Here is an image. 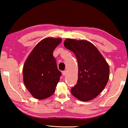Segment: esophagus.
<instances>
[{"mask_svg":"<svg viewBox=\"0 0 128 128\" xmlns=\"http://www.w3.org/2000/svg\"><path fill=\"white\" fill-rule=\"evenodd\" d=\"M66 74V71H63L62 72V75H63V76H64Z\"/></svg>","mask_w":128,"mask_h":128,"instance_id":"34e87169","label":"esophagus"}]
</instances>
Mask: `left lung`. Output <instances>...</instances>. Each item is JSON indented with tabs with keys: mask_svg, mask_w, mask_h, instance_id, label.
I'll list each match as a JSON object with an SVG mask.
<instances>
[{
	"mask_svg": "<svg viewBox=\"0 0 128 128\" xmlns=\"http://www.w3.org/2000/svg\"><path fill=\"white\" fill-rule=\"evenodd\" d=\"M64 46L74 54L78 63V80L71 89L72 94L80 101L92 100L107 84L110 76L108 64L89 41L68 38L64 41Z\"/></svg>",
	"mask_w": 128,
	"mask_h": 128,
	"instance_id": "1",
	"label": "left lung"
}]
</instances>
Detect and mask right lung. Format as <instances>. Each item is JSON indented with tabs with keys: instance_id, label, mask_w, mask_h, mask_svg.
Listing matches in <instances>:
<instances>
[{
	"instance_id": "1",
	"label": "right lung",
	"mask_w": 128,
	"mask_h": 128,
	"mask_svg": "<svg viewBox=\"0 0 128 128\" xmlns=\"http://www.w3.org/2000/svg\"><path fill=\"white\" fill-rule=\"evenodd\" d=\"M61 38L41 40L28 56L22 69L24 83L35 98H46L54 93L62 73L53 56Z\"/></svg>"
}]
</instances>
